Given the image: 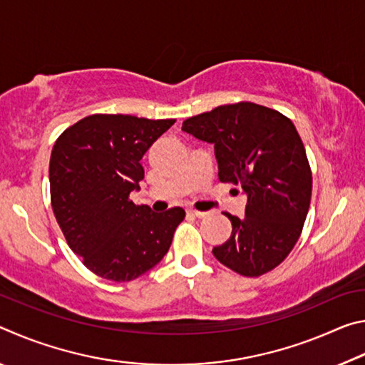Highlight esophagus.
<instances>
[{
    "instance_id": "obj_1",
    "label": "esophagus",
    "mask_w": 365,
    "mask_h": 365,
    "mask_svg": "<svg viewBox=\"0 0 365 365\" xmlns=\"http://www.w3.org/2000/svg\"><path fill=\"white\" fill-rule=\"evenodd\" d=\"M188 214H191V215H195V217H197V219H202V217H206V215H207V212H202V211H196V209H188Z\"/></svg>"
}]
</instances>
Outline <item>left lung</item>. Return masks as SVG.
<instances>
[{
	"mask_svg": "<svg viewBox=\"0 0 365 365\" xmlns=\"http://www.w3.org/2000/svg\"><path fill=\"white\" fill-rule=\"evenodd\" d=\"M182 130L214 145L219 180L242 187L245 217L225 214L232 237L212 255L245 277L275 269L298 242L311 205L312 174L293 122L255 103L190 117Z\"/></svg>",
	"mask_w": 365,
	"mask_h": 365,
	"instance_id": "obj_1",
	"label": "left lung"
}]
</instances>
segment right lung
<instances>
[{
  "label": "right lung",
  "mask_w": 365,
  "mask_h": 365,
  "mask_svg": "<svg viewBox=\"0 0 365 365\" xmlns=\"http://www.w3.org/2000/svg\"><path fill=\"white\" fill-rule=\"evenodd\" d=\"M174 119L93 114L58 138L49 159L51 206L67 245L96 275L130 282L163 261L182 207L135 206L145 178L140 164Z\"/></svg>",
  "instance_id": "1"
}]
</instances>
